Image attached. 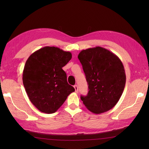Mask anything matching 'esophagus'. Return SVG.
<instances>
[{"instance_id":"esophagus-1","label":"esophagus","mask_w":149,"mask_h":149,"mask_svg":"<svg viewBox=\"0 0 149 149\" xmlns=\"http://www.w3.org/2000/svg\"><path fill=\"white\" fill-rule=\"evenodd\" d=\"M74 88H75V91L76 93H78V86L77 85H75L74 86Z\"/></svg>"}]
</instances>
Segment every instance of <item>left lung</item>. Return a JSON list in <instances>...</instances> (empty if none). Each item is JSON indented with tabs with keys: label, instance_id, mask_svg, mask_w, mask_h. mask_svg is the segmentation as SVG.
Returning a JSON list of instances; mask_svg holds the SVG:
<instances>
[{
	"label": "left lung",
	"instance_id": "left-lung-1",
	"mask_svg": "<svg viewBox=\"0 0 149 149\" xmlns=\"http://www.w3.org/2000/svg\"><path fill=\"white\" fill-rule=\"evenodd\" d=\"M88 84L86 96L81 99L95 114L112 109L124 90L126 75L121 60L101 47L83 50L78 55Z\"/></svg>",
	"mask_w": 149,
	"mask_h": 149
}]
</instances>
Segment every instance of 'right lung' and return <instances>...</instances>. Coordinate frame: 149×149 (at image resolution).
<instances>
[{"label":"right lung","mask_w":149,"mask_h":149,"mask_svg":"<svg viewBox=\"0 0 149 149\" xmlns=\"http://www.w3.org/2000/svg\"><path fill=\"white\" fill-rule=\"evenodd\" d=\"M71 58V52L47 46L33 52L26 61L23 84L30 101L41 112L55 113L75 91L62 69Z\"/></svg>","instance_id":"add662e5"}]
</instances>
